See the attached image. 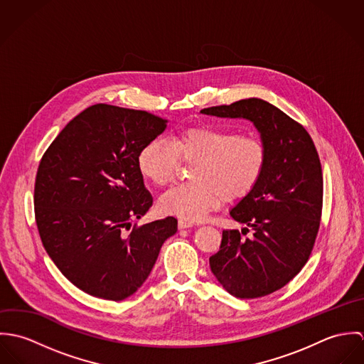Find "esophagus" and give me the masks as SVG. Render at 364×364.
Returning a JSON list of instances; mask_svg holds the SVG:
<instances>
[{"label":"esophagus","mask_w":364,"mask_h":364,"mask_svg":"<svg viewBox=\"0 0 364 364\" xmlns=\"http://www.w3.org/2000/svg\"><path fill=\"white\" fill-rule=\"evenodd\" d=\"M191 227H193V224L189 223V221L179 220V223H178V228H179V230H185V228H191Z\"/></svg>","instance_id":"1"}]
</instances>
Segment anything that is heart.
<instances>
[{"mask_svg":"<svg viewBox=\"0 0 364 364\" xmlns=\"http://www.w3.org/2000/svg\"><path fill=\"white\" fill-rule=\"evenodd\" d=\"M179 158L195 161L189 169L192 179L166 191L158 208L165 214L193 223L221 200L234 202L248 196L259 183L267 153L257 136L199 124L178 130L171 140H150L137 156V168L146 179L164 186L175 178Z\"/></svg>","mask_w":364,"mask_h":364,"instance_id":"1","label":"heart"}]
</instances>
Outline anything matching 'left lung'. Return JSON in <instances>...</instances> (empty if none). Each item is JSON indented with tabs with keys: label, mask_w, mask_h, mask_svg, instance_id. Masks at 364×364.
Masks as SVG:
<instances>
[{
	"label": "left lung",
	"mask_w": 364,
	"mask_h": 364,
	"mask_svg": "<svg viewBox=\"0 0 364 364\" xmlns=\"http://www.w3.org/2000/svg\"><path fill=\"white\" fill-rule=\"evenodd\" d=\"M217 117L254 123L267 153L257 188L230 215L245 224L224 230L210 269L220 284L238 299H258L286 286L307 263L322 211V169L307 130L263 100L250 98L200 110Z\"/></svg>",
	"instance_id": "left-lung-1"
}]
</instances>
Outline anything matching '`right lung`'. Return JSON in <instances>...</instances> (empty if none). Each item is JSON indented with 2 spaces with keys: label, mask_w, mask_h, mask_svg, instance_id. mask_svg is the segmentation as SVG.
Returning <instances> with one entry per match:
<instances>
[{
  "label": "right lung",
  "mask_w": 364,
  "mask_h": 364,
  "mask_svg": "<svg viewBox=\"0 0 364 364\" xmlns=\"http://www.w3.org/2000/svg\"><path fill=\"white\" fill-rule=\"evenodd\" d=\"M165 127V119L146 110L92 105L41 159L33 199L41 240L60 272L94 297L134 294L178 230L173 217L132 230L153 206L137 156Z\"/></svg>",
  "instance_id": "obj_1"
}]
</instances>
